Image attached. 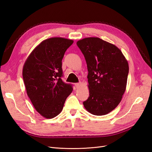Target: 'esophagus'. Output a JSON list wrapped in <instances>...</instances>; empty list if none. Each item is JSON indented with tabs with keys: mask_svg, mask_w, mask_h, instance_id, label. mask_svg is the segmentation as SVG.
I'll use <instances>...</instances> for the list:
<instances>
[{
	"mask_svg": "<svg viewBox=\"0 0 152 152\" xmlns=\"http://www.w3.org/2000/svg\"><path fill=\"white\" fill-rule=\"evenodd\" d=\"M75 86L76 87V88H79V87L80 86V83H75Z\"/></svg>",
	"mask_w": 152,
	"mask_h": 152,
	"instance_id": "obj_1",
	"label": "esophagus"
}]
</instances>
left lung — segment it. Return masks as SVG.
Segmentation results:
<instances>
[{"instance_id": "1", "label": "left lung", "mask_w": 152, "mask_h": 152, "mask_svg": "<svg viewBox=\"0 0 152 152\" xmlns=\"http://www.w3.org/2000/svg\"><path fill=\"white\" fill-rule=\"evenodd\" d=\"M88 70L89 96L83 102L87 111L94 115L112 112L121 102L129 73L127 59L115 45L98 37L78 40Z\"/></svg>"}]
</instances>
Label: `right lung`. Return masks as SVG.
I'll return each mask as SVG.
<instances>
[{"mask_svg": "<svg viewBox=\"0 0 152 152\" xmlns=\"http://www.w3.org/2000/svg\"><path fill=\"white\" fill-rule=\"evenodd\" d=\"M73 40L53 37L43 40L27 58L23 68L26 93L37 112L46 118L62 111L72 85L63 82L62 59Z\"/></svg>", "mask_w": 152, "mask_h": 152, "instance_id": "1", "label": "right lung"}]
</instances>
